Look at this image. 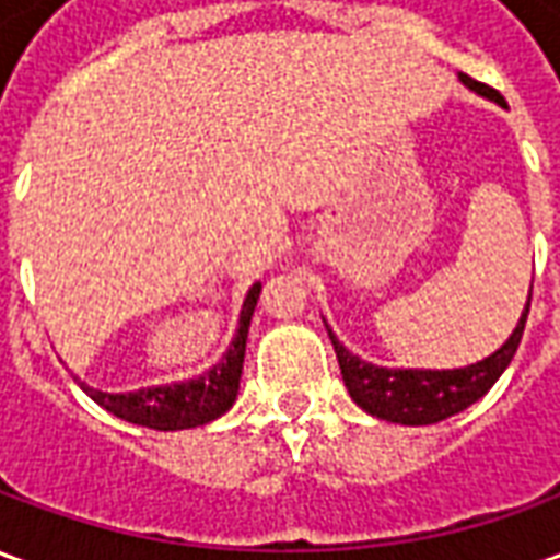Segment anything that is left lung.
<instances>
[{"instance_id":"obj_1","label":"left lung","mask_w":560,"mask_h":560,"mask_svg":"<svg viewBox=\"0 0 560 560\" xmlns=\"http://www.w3.org/2000/svg\"><path fill=\"white\" fill-rule=\"evenodd\" d=\"M462 83L468 90L492 98V102L504 104L501 92L470 80L468 74H462ZM528 308L530 296L525 312L518 317L516 329H513V336L492 357H486V360L474 365H465V369H444V372H432V369H377L372 363H363L351 351H345V345L332 332H329V341H332L336 357H339L345 387L363 411H369L372 417H381V420L401 422V425H429V422H441L446 417H453V413L465 411L492 389V384L504 375V369L510 365L518 341H522Z\"/></svg>"}]
</instances>
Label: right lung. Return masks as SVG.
I'll use <instances>...</instances> for the list:
<instances>
[{
  "instance_id": "add662e5",
  "label": "right lung",
  "mask_w": 560,
  "mask_h": 560,
  "mask_svg": "<svg viewBox=\"0 0 560 560\" xmlns=\"http://www.w3.org/2000/svg\"><path fill=\"white\" fill-rule=\"evenodd\" d=\"M257 296H260V284H252V291L245 293L240 327H236L231 348L221 357V363H215L195 381H183V384H171V387L138 389V393H98V389L83 387V384L80 387L86 389L104 411L116 413L119 420L159 429V432L195 429V425L215 420L231 408L236 401V393H240L245 339H248V324L255 315Z\"/></svg>"
}]
</instances>
